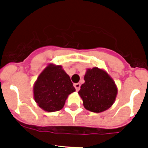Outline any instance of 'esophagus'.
Wrapping results in <instances>:
<instances>
[{
	"label": "esophagus",
	"mask_w": 148,
	"mask_h": 148,
	"mask_svg": "<svg viewBox=\"0 0 148 148\" xmlns=\"http://www.w3.org/2000/svg\"><path fill=\"white\" fill-rule=\"evenodd\" d=\"M74 88H75V89H76L77 91H78V90H80V88H81V84L76 83V84H74Z\"/></svg>",
	"instance_id": "1"
}]
</instances>
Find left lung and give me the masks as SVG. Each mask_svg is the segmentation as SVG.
<instances>
[{"label": "left lung", "mask_w": 148, "mask_h": 148, "mask_svg": "<svg viewBox=\"0 0 148 148\" xmlns=\"http://www.w3.org/2000/svg\"><path fill=\"white\" fill-rule=\"evenodd\" d=\"M84 81L78 94L87 110L100 113L112 106L117 97V88L105 71L98 67L88 68L84 75Z\"/></svg>", "instance_id": "8db88e82"}]
</instances>
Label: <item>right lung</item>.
<instances>
[{"label":"right lung","mask_w":148,"mask_h":148,"mask_svg":"<svg viewBox=\"0 0 148 148\" xmlns=\"http://www.w3.org/2000/svg\"><path fill=\"white\" fill-rule=\"evenodd\" d=\"M33 90L38 105L45 111L53 112L62 109L75 88L61 66L50 64L38 76Z\"/></svg>","instance_id":"right-lung-1"}]
</instances>
